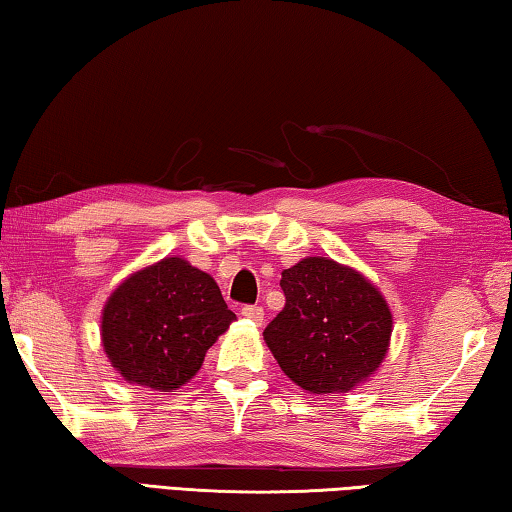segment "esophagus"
<instances>
[{
	"label": "esophagus",
	"mask_w": 512,
	"mask_h": 512,
	"mask_svg": "<svg viewBox=\"0 0 512 512\" xmlns=\"http://www.w3.org/2000/svg\"><path fill=\"white\" fill-rule=\"evenodd\" d=\"M242 315H245L247 320H251L254 324H261L263 317H265V311L261 306H245V308H242Z\"/></svg>",
	"instance_id": "esophagus-1"
}]
</instances>
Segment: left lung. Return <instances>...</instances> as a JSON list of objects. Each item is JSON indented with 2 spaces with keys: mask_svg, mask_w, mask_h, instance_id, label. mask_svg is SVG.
Here are the masks:
<instances>
[{
  "mask_svg": "<svg viewBox=\"0 0 512 512\" xmlns=\"http://www.w3.org/2000/svg\"><path fill=\"white\" fill-rule=\"evenodd\" d=\"M283 311L263 331L276 363L308 395H340L388 356L392 311L381 290L349 265L306 256L281 272Z\"/></svg>",
  "mask_w": 512,
  "mask_h": 512,
  "instance_id": "8db88e82",
  "label": "left lung"
}]
</instances>
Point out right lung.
<instances>
[{"instance_id": "add662e5", "label": "right lung", "mask_w": 512, "mask_h": 512, "mask_svg": "<svg viewBox=\"0 0 512 512\" xmlns=\"http://www.w3.org/2000/svg\"><path fill=\"white\" fill-rule=\"evenodd\" d=\"M229 311L211 274L165 256L129 274L102 311L104 354L127 383L174 392L199 372L206 351L229 329Z\"/></svg>"}]
</instances>
